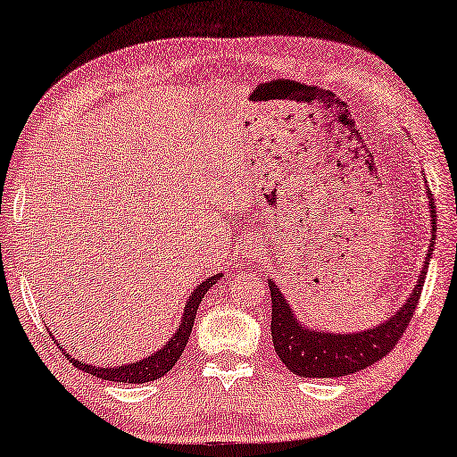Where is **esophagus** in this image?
<instances>
[{
	"mask_svg": "<svg viewBox=\"0 0 457 457\" xmlns=\"http://www.w3.org/2000/svg\"><path fill=\"white\" fill-rule=\"evenodd\" d=\"M256 250H261V246H259V242H254V237H253V240L246 242V254L248 256L256 254Z\"/></svg>",
	"mask_w": 457,
	"mask_h": 457,
	"instance_id": "obj_1",
	"label": "esophagus"
}]
</instances>
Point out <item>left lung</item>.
<instances>
[{
  "label": "left lung",
  "instance_id": "1",
  "mask_svg": "<svg viewBox=\"0 0 457 457\" xmlns=\"http://www.w3.org/2000/svg\"><path fill=\"white\" fill-rule=\"evenodd\" d=\"M428 209H430V244L428 254L424 259V267L420 278L416 281L412 295L403 302L400 311L385 319L370 329L356 333H329L317 331L311 327L302 325L295 317L292 306L287 304L284 294L275 286V281L269 279V290H271V337L273 348L278 352L287 369L298 377L311 378H333L345 377L352 372H358L366 366L375 364L383 356H387L395 348L400 337L406 331V327L412 319V314L419 306L420 292L427 278V269L433 254V240L436 234V211L433 204V195L428 190Z\"/></svg>",
  "mask_w": 457,
  "mask_h": 457
}]
</instances>
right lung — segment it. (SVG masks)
<instances>
[{
  "label": "right lung",
  "mask_w": 457,
  "mask_h": 457,
  "mask_svg": "<svg viewBox=\"0 0 457 457\" xmlns=\"http://www.w3.org/2000/svg\"><path fill=\"white\" fill-rule=\"evenodd\" d=\"M221 278V273L213 275V278H209L207 281H203L201 286H196V290L190 294L188 302H186L184 306V312H182V320H179V327L173 333V337L167 342L162 350H157L155 354L146 356L143 360H137V362H130V364H121V366H115V369H109V366H93V364H85L80 362V360H74L70 354H66L70 358V362H72L76 369L85 370V372H91L93 377H99L103 381H115V383H149V381H155V378L163 377L170 372L176 362L182 356V352L186 348V344H188L190 339V333H192V325H195V319H196V311H198V304H201L204 294L211 286H215V281Z\"/></svg>",
  "instance_id": "obj_1"
}]
</instances>
